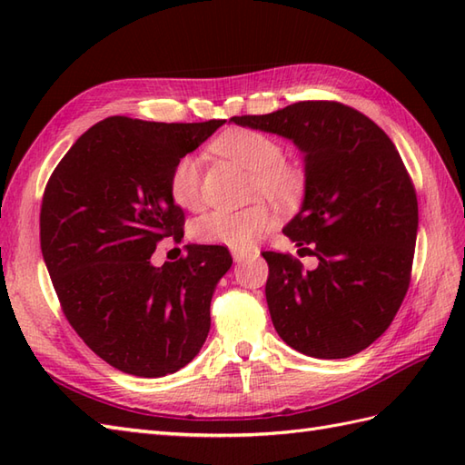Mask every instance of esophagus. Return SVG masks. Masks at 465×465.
Wrapping results in <instances>:
<instances>
[{"instance_id":"esophagus-1","label":"esophagus","mask_w":465,"mask_h":465,"mask_svg":"<svg viewBox=\"0 0 465 465\" xmlns=\"http://www.w3.org/2000/svg\"><path fill=\"white\" fill-rule=\"evenodd\" d=\"M250 255H253L252 250H242V248H232V258L233 262H243L245 258H250Z\"/></svg>"}]
</instances>
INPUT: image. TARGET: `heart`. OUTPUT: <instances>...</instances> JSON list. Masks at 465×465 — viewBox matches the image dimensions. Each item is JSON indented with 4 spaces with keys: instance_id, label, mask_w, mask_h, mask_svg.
Returning a JSON list of instances; mask_svg holds the SVG:
<instances>
[{
    "instance_id": "b5f03b06",
    "label": "heart",
    "mask_w": 465,
    "mask_h": 465,
    "mask_svg": "<svg viewBox=\"0 0 465 465\" xmlns=\"http://www.w3.org/2000/svg\"><path fill=\"white\" fill-rule=\"evenodd\" d=\"M217 155L230 157L252 172V195H265L273 203L292 207L302 200L305 190V173L298 163L283 160V145L275 137L250 130L232 127L212 142ZM172 200L183 210H197L202 203V163L193 155H183L172 167L170 182ZM275 215L263 202L230 210L217 207L197 217L190 233L195 242L227 245V248L250 250L270 230Z\"/></svg>"
}]
</instances>
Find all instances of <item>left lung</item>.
Instances as JSON below:
<instances>
[{"label": "left lung", "instance_id": "1", "mask_svg": "<svg viewBox=\"0 0 465 465\" xmlns=\"http://www.w3.org/2000/svg\"><path fill=\"white\" fill-rule=\"evenodd\" d=\"M230 122L288 137L303 153V203L283 233L320 263L303 272L290 253L263 252L275 331L310 358L360 353L390 328L411 278L418 197L396 145L338 102Z\"/></svg>", "mask_w": 465, "mask_h": 465}]
</instances>
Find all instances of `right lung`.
<instances>
[{
  "label": "right lung",
  "mask_w": 465,
  "mask_h": 465,
  "mask_svg": "<svg viewBox=\"0 0 465 465\" xmlns=\"http://www.w3.org/2000/svg\"><path fill=\"white\" fill-rule=\"evenodd\" d=\"M223 124L105 117L69 147L45 185L39 242L59 303L87 348L124 373L182 370L210 333L230 252L190 243L162 268L152 253L163 238H183V210L167 187L173 163Z\"/></svg>",
  "instance_id": "right-lung-1"
}]
</instances>
